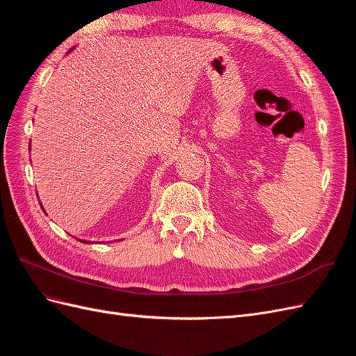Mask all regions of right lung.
Listing matches in <instances>:
<instances>
[{
	"mask_svg": "<svg viewBox=\"0 0 356 356\" xmlns=\"http://www.w3.org/2000/svg\"><path fill=\"white\" fill-rule=\"evenodd\" d=\"M41 208H42V207H41ZM81 242H84V243H86V241H81ZM88 243H89V242H88Z\"/></svg>",
	"mask_w": 356,
	"mask_h": 356,
	"instance_id": "obj_1",
	"label": "right lung"
}]
</instances>
